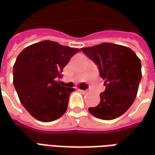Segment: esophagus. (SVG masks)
I'll use <instances>...</instances> for the list:
<instances>
[{"mask_svg": "<svg viewBox=\"0 0 155 155\" xmlns=\"http://www.w3.org/2000/svg\"><path fill=\"white\" fill-rule=\"evenodd\" d=\"M79 91H81V93H83V94H85V93H87V91H84V90H81V89H79Z\"/></svg>", "mask_w": 155, "mask_h": 155, "instance_id": "esophagus-1", "label": "esophagus"}]
</instances>
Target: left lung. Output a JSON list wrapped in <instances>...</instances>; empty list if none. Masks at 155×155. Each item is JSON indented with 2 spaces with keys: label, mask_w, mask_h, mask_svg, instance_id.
<instances>
[{
  "label": "left lung",
  "mask_w": 155,
  "mask_h": 155,
  "mask_svg": "<svg viewBox=\"0 0 155 155\" xmlns=\"http://www.w3.org/2000/svg\"><path fill=\"white\" fill-rule=\"evenodd\" d=\"M81 51L97 64L105 86L100 94V104L89 108V112L101 120L120 117L136 97L142 77L140 58L129 47L112 43H101Z\"/></svg>",
  "instance_id": "left-lung-1"
}]
</instances>
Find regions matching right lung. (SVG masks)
<instances>
[{
  "label": "right lung",
  "instance_id": "obj_1",
  "mask_svg": "<svg viewBox=\"0 0 155 155\" xmlns=\"http://www.w3.org/2000/svg\"><path fill=\"white\" fill-rule=\"evenodd\" d=\"M81 50L51 41L25 48L13 66V84L22 105L30 114L43 122H51L66 111L74 88L61 86L56 81L63 68Z\"/></svg>",
  "mask_w": 155,
  "mask_h": 155
}]
</instances>
